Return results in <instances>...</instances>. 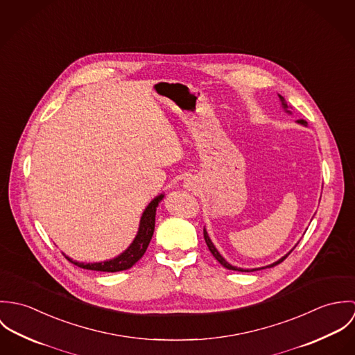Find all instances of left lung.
Returning <instances> with one entry per match:
<instances>
[{"label": "left lung", "mask_w": 355, "mask_h": 355, "mask_svg": "<svg viewBox=\"0 0 355 355\" xmlns=\"http://www.w3.org/2000/svg\"><path fill=\"white\" fill-rule=\"evenodd\" d=\"M280 97V100H282V103H283V106L284 107H288L287 106V102L284 100V97H282V96H279ZM298 123H301V124H306V121L304 120H298ZM203 238H205V242H206V245H207V248H209V250H210V253L213 254V257L224 266V268H227V269H231V270H238V272H253V270H258V269H242V268H236V266H232L231 263H228L220 253L217 252V249L213 246V243H211V241L209 239V236H207V232L203 230ZM291 253V252H290ZM288 253V254H290ZM288 254L287 255H284L283 258H280L279 261H276V262H273V263H270V265H268V266H265V268H272V266H275V265H277V263H280V262H283L287 257H288ZM265 268H259V269H265Z\"/></svg>", "instance_id": "8db88e82"}]
</instances>
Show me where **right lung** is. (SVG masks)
Wrapping results in <instances>:
<instances>
[{
    "mask_svg": "<svg viewBox=\"0 0 355 355\" xmlns=\"http://www.w3.org/2000/svg\"><path fill=\"white\" fill-rule=\"evenodd\" d=\"M162 198H164V196H158L157 198L153 200L152 202L149 203V206L146 207V210L142 214L137 238L134 239L131 246L121 255H119L113 259L105 261V262H96V263L76 262L68 257H67V259L79 268L98 270V272H120V270L130 269L137 261H139L142 258V255L145 254L150 241H152L154 224H155V209Z\"/></svg>",
    "mask_w": 355,
    "mask_h": 355,
    "instance_id": "1",
    "label": "right lung"
}]
</instances>
